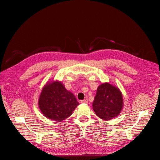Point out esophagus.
I'll return each mask as SVG.
<instances>
[{
    "mask_svg": "<svg viewBox=\"0 0 160 160\" xmlns=\"http://www.w3.org/2000/svg\"><path fill=\"white\" fill-rule=\"evenodd\" d=\"M81 102L82 103H88V98H85V99H83V100H81Z\"/></svg>",
    "mask_w": 160,
    "mask_h": 160,
    "instance_id": "esophagus-1",
    "label": "esophagus"
}]
</instances>
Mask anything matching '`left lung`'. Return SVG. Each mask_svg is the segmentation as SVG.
Returning a JSON list of instances; mask_svg holds the SVG:
<instances>
[{
	"mask_svg": "<svg viewBox=\"0 0 160 160\" xmlns=\"http://www.w3.org/2000/svg\"><path fill=\"white\" fill-rule=\"evenodd\" d=\"M122 100V93L118 88L104 83L97 88L93 109L99 118L109 121L121 113L123 106Z\"/></svg>",
	"mask_w": 160,
	"mask_h": 160,
	"instance_id": "obj_1",
	"label": "left lung"
}]
</instances>
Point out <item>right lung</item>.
I'll list each match as a JSON object with an SVG mask.
<instances>
[{
	"label": "right lung",
	"instance_id": "1",
	"mask_svg": "<svg viewBox=\"0 0 160 160\" xmlns=\"http://www.w3.org/2000/svg\"><path fill=\"white\" fill-rule=\"evenodd\" d=\"M41 112L54 121L61 122L72 115L79 103L74 95L60 82L48 83L41 91L39 102Z\"/></svg>",
	"mask_w": 160,
	"mask_h": 160
}]
</instances>
